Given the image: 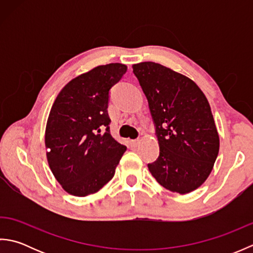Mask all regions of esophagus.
Masks as SVG:
<instances>
[{
	"mask_svg": "<svg viewBox=\"0 0 253 253\" xmlns=\"http://www.w3.org/2000/svg\"><path fill=\"white\" fill-rule=\"evenodd\" d=\"M128 142H129L130 147H132V148L137 147L138 144H139V140H138V139H133V140H129V141H128Z\"/></svg>",
	"mask_w": 253,
	"mask_h": 253,
	"instance_id": "1",
	"label": "esophagus"
}]
</instances>
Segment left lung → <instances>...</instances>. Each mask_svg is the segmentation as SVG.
I'll return each instance as SVG.
<instances>
[{"mask_svg":"<svg viewBox=\"0 0 253 253\" xmlns=\"http://www.w3.org/2000/svg\"><path fill=\"white\" fill-rule=\"evenodd\" d=\"M132 72L146 94L160 155L148 168L161 186L180 195L207 180L219 150L211 107L191 79L161 64L142 62Z\"/></svg>","mask_w":253,"mask_h":253,"instance_id":"obj_1","label":"left lung"}]
</instances>
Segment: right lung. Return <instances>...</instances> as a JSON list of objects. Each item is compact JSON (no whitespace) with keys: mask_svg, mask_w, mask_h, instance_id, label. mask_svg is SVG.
<instances>
[{"mask_svg":"<svg viewBox=\"0 0 253 253\" xmlns=\"http://www.w3.org/2000/svg\"><path fill=\"white\" fill-rule=\"evenodd\" d=\"M127 66L111 63L71 80L52 105L46 158L63 189L76 197L99 191L115 174L126 147L110 132V90Z\"/></svg>","mask_w":253,"mask_h":253,"instance_id":"right-lung-1","label":"right lung"}]
</instances>
